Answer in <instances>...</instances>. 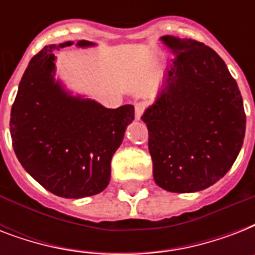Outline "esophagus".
Instances as JSON below:
<instances>
[{"instance_id":"obj_1","label":"esophagus","mask_w":255,"mask_h":255,"mask_svg":"<svg viewBox=\"0 0 255 255\" xmlns=\"http://www.w3.org/2000/svg\"><path fill=\"white\" fill-rule=\"evenodd\" d=\"M144 110H145V104L144 103H136L135 104V118L140 120V118L143 116Z\"/></svg>"}]
</instances>
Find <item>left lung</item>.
I'll return each instance as SVG.
<instances>
[{
	"label": "left lung",
	"instance_id": "obj_1",
	"mask_svg": "<svg viewBox=\"0 0 255 255\" xmlns=\"http://www.w3.org/2000/svg\"><path fill=\"white\" fill-rule=\"evenodd\" d=\"M173 53L148 128L153 178L160 188L192 193L228 173L241 151L246 115L237 82L213 49L190 38H160Z\"/></svg>",
	"mask_w": 255,
	"mask_h": 255
}]
</instances>
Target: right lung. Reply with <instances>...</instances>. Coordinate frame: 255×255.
Wrapping results in <instances>:
<instances>
[{
	"instance_id": "right-lung-1",
	"label": "right lung",
	"mask_w": 255,
	"mask_h": 255,
	"mask_svg": "<svg viewBox=\"0 0 255 255\" xmlns=\"http://www.w3.org/2000/svg\"><path fill=\"white\" fill-rule=\"evenodd\" d=\"M74 45H49L31 58L10 114L17 159L43 188L65 198L100 193L111 177V159L123 141L135 108H106L73 96L55 82L53 51ZM79 47L94 46L82 39Z\"/></svg>"
}]
</instances>
